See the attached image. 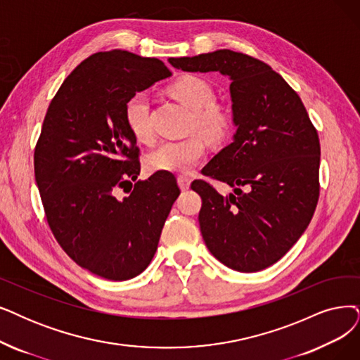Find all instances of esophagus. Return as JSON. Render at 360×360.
Returning <instances> with one entry per match:
<instances>
[{"instance_id":"34e87169","label":"esophagus","mask_w":360,"mask_h":360,"mask_svg":"<svg viewBox=\"0 0 360 360\" xmlns=\"http://www.w3.org/2000/svg\"><path fill=\"white\" fill-rule=\"evenodd\" d=\"M177 183H179L181 191H188V189L191 188L192 180H191L189 177H186V176H179V177H177Z\"/></svg>"}]
</instances>
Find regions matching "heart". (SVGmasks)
<instances>
[{
    "label": "heart",
    "mask_w": 360,
    "mask_h": 360,
    "mask_svg": "<svg viewBox=\"0 0 360 360\" xmlns=\"http://www.w3.org/2000/svg\"><path fill=\"white\" fill-rule=\"evenodd\" d=\"M169 94L192 112L198 130L211 137H220L227 128L226 110L212 103L211 85L199 77L183 75L169 85ZM125 122L128 130L139 140L148 141L152 137L149 125V105L145 94H136L125 105ZM207 153V143L200 136H189L180 140L161 143L146 156V167L153 172L188 174Z\"/></svg>",
    "instance_id": "b5f03b06"
}]
</instances>
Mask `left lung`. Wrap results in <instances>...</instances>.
<instances>
[{
	"label": "left lung",
	"instance_id": "obj_1",
	"mask_svg": "<svg viewBox=\"0 0 360 360\" xmlns=\"http://www.w3.org/2000/svg\"><path fill=\"white\" fill-rule=\"evenodd\" d=\"M184 72H220L230 79L236 133L202 174L229 184L220 195L204 180L199 227L224 266L251 273L288 252L307 229L319 198L321 145L298 94L264 62L232 50L169 57Z\"/></svg>",
	"mask_w": 360,
	"mask_h": 360
}]
</instances>
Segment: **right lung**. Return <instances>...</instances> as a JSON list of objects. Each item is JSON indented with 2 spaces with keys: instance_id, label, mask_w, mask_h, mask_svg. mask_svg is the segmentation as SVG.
Wrapping results in <instances>:
<instances>
[{
  "instance_id": "obj_1",
  "label": "right lung",
  "mask_w": 360,
  "mask_h": 360,
  "mask_svg": "<svg viewBox=\"0 0 360 360\" xmlns=\"http://www.w3.org/2000/svg\"><path fill=\"white\" fill-rule=\"evenodd\" d=\"M169 75L155 57L96 53L70 72L42 122L34 167L49 226L72 260L109 281L149 266L180 195L174 176L155 172L117 196L140 174L125 105Z\"/></svg>"
}]
</instances>
